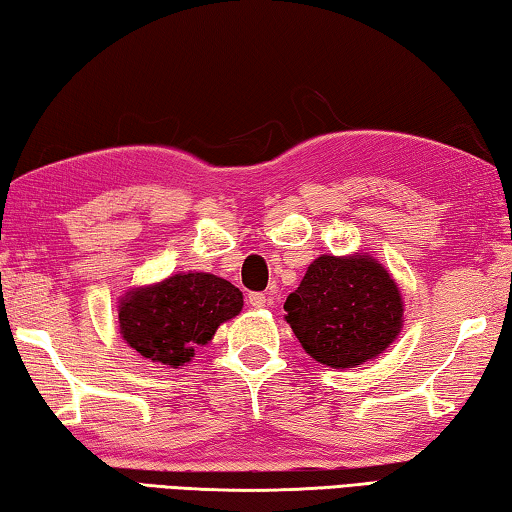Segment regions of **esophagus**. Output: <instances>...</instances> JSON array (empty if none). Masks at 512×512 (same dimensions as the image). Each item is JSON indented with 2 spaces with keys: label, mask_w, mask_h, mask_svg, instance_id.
Returning <instances> with one entry per match:
<instances>
[{
  "label": "esophagus",
  "mask_w": 512,
  "mask_h": 512,
  "mask_svg": "<svg viewBox=\"0 0 512 512\" xmlns=\"http://www.w3.org/2000/svg\"><path fill=\"white\" fill-rule=\"evenodd\" d=\"M248 305L255 307V309H262V307H266V296H264V293H250Z\"/></svg>",
  "instance_id": "obj_1"
}]
</instances>
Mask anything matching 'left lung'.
Segmentation results:
<instances>
[{
	"mask_svg": "<svg viewBox=\"0 0 512 512\" xmlns=\"http://www.w3.org/2000/svg\"><path fill=\"white\" fill-rule=\"evenodd\" d=\"M284 311L302 350L336 370L377 359L404 325L400 287L368 253L316 257Z\"/></svg>",
	"mask_w": 512,
	"mask_h": 512,
	"instance_id": "obj_1",
	"label": "left lung"
}]
</instances>
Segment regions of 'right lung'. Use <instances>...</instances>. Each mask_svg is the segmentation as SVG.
I'll use <instances>...</instances> for the list:
<instances>
[{
  "instance_id": "obj_1",
  "label": "right lung",
  "mask_w": 512,
  "mask_h": 512,
  "mask_svg": "<svg viewBox=\"0 0 512 512\" xmlns=\"http://www.w3.org/2000/svg\"><path fill=\"white\" fill-rule=\"evenodd\" d=\"M244 307L241 291L212 273H176L128 289L119 300V334L144 359L178 368Z\"/></svg>"
}]
</instances>
